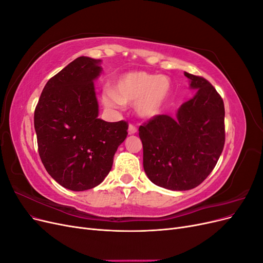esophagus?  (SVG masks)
<instances>
[{
    "mask_svg": "<svg viewBox=\"0 0 263 263\" xmlns=\"http://www.w3.org/2000/svg\"><path fill=\"white\" fill-rule=\"evenodd\" d=\"M136 133H137V127L135 126V125H133V124H130L129 127H128V134L129 135H134V134H136Z\"/></svg>",
    "mask_w": 263,
    "mask_h": 263,
    "instance_id": "1",
    "label": "esophagus"
}]
</instances>
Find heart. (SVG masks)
Listing matches in <instances>:
<instances>
[{"label":"heart","mask_w":263,"mask_h":263,"mask_svg":"<svg viewBox=\"0 0 263 263\" xmlns=\"http://www.w3.org/2000/svg\"><path fill=\"white\" fill-rule=\"evenodd\" d=\"M169 92L170 81L165 77L136 71L119 77L114 91L105 90L102 100L112 108L135 103V109L140 117L151 118L161 112Z\"/></svg>","instance_id":"b5f03b06"}]
</instances>
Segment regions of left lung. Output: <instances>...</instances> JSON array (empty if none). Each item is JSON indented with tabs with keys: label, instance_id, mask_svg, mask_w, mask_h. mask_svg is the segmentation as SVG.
<instances>
[{
	"label": "left lung",
	"instance_id": "1",
	"mask_svg": "<svg viewBox=\"0 0 263 263\" xmlns=\"http://www.w3.org/2000/svg\"><path fill=\"white\" fill-rule=\"evenodd\" d=\"M196 94L176 117L157 115L139 127L144 169L156 185L194 189L210 176L225 145L224 101L204 79L184 72Z\"/></svg>",
	"mask_w": 263,
	"mask_h": 263
}]
</instances>
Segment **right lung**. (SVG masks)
<instances>
[{
  "label": "right lung",
  "instance_id": "obj_1",
  "mask_svg": "<svg viewBox=\"0 0 263 263\" xmlns=\"http://www.w3.org/2000/svg\"><path fill=\"white\" fill-rule=\"evenodd\" d=\"M100 62L89 57L70 62L46 83L35 108L39 157L51 178L71 191L99 185L128 135L127 122L98 118L93 81Z\"/></svg>",
  "mask_w": 263,
  "mask_h": 263
}]
</instances>
